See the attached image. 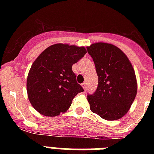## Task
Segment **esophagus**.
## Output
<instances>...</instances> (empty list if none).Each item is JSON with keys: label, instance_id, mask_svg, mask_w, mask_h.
<instances>
[{"label": "esophagus", "instance_id": "esophagus-1", "mask_svg": "<svg viewBox=\"0 0 154 154\" xmlns=\"http://www.w3.org/2000/svg\"><path fill=\"white\" fill-rule=\"evenodd\" d=\"M82 88H83L84 89H86V83L85 82H83V83L82 84Z\"/></svg>", "mask_w": 154, "mask_h": 154}]
</instances>
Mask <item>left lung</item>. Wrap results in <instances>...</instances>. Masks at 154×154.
I'll list each match as a JSON object with an SVG mask.
<instances>
[{"label": "left lung", "instance_id": "obj_1", "mask_svg": "<svg viewBox=\"0 0 154 154\" xmlns=\"http://www.w3.org/2000/svg\"><path fill=\"white\" fill-rule=\"evenodd\" d=\"M99 77L98 87L87 99L92 112L106 120L122 118L129 111L137 92L134 69L119 48L98 42L87 47Z\"/></svg>", "mask_w": 154, "mask_h": 154}]
</instances>
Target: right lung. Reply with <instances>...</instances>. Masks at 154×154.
Listing matches in <instances>:
<instances>
[{
	"mask_svg": "<svg viewBox=\"0 0 154 154\" xmlns=\"http://www.w3.org/2000/svg\"><path fill=\"white\" fill-rule=\"evenodd\" d=\"M86 53L85 47L52 45L41 53L31 65L27 92L32 106L46 116L66 112L75 96L83 92L72 67Z\"/></svg>",
	"mask_w": 154,
	"mask_h": 154,
	"instance_id": "right-lung-1",
	"label": "right lung"
}]
</instances>
